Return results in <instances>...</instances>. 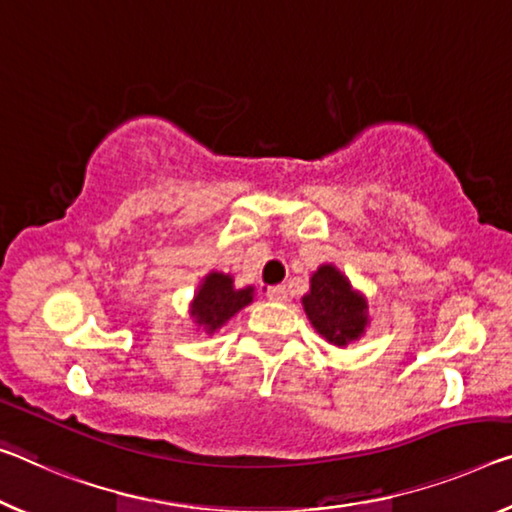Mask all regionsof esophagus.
<instances>
[{"label": "esophagus", "instance_id": "1", "mask_svg": "<svg viewBox=\"0 0 512 512\" xmlns=\"http://www.w3.org/2000/svg\"><path fill=\"white\" fill-rule=\"evenodd\" d=\"M265 295H267V300H272V302H286L288 290H286V286H270Z\"/></svg>", "mask_w": 512, "mask_h": 512}]
</instances>
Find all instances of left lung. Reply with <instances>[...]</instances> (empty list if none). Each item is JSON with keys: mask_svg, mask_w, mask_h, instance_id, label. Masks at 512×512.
Segmentation results:
<instances>
[{"mask_svg": "<svg viewBox=\"0 0 512 512\" xmlns=\"http://www.w3.org/2000/svg\"><path fill=\"white\" fill-rule=\"evenodd\" d=\"M304 311L320 336L334 345H348L364 334L366 300L350 288L334 265H322L311 277V293L304 295Z\"/></svg>", "mask_w": 512, "mask_h": 512, "instance_id": "8db88e82", "label": "left lung"}]
</instances>
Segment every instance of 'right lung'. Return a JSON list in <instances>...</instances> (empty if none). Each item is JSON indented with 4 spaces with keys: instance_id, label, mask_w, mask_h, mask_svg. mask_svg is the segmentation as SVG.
Segmentation results:
<instances>
[{
    "instance_id": "1",
    "label": "right lung",
    "mask_w": 512,
    "mask_h": 512,
    "mask_svg": "<svg viewBox=\"0 0 512 512\" xmlns=\"http://www.w3.org/2000/svg\"><path fill=\"white\" fill-rule=\"evenodd\" d=\"M251 293H254V288L235 290L231 277H226L222 272H212L201 283L199 295L194 297L192 316L208 332H215L226 320H231L242 306L251 302Z\"/></svg>"
}]
</instances>
